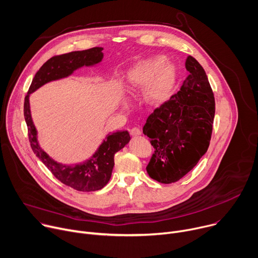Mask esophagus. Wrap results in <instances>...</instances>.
Returning <instances> with one entry per match:
<instances>
[{
  "label": "esophagus",
  "instance_id": "obj_1",
  "mask_svg": "<svg viewBox=\"0 0 258 258\" xmlns=\"http://www.w3.org/2000/svg\"><path fill=\"white\" fill-rule=\"evenodd\" d=\"M130 133H131V135H132L133 137H137V136L141 135V131H140V128H138V127H133V128L130 131Z\"/></svg>",
  "mask_w": 258,
  "mask_h": 258
}]
</instances>
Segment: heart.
<instances>
[{"mask_svg": "<svg viewBox=\"0 0 258 258\" xmlns=\"http://www.w3.org/2000/svg\"><path fill=\"white\" fill-rule=\"evenodd\" d=\"M176 77L174 65L161 56L139 61L127 76L128 88L143 89V97L149 105L157 106L168 98Z\"/></svg>", "mask_w": 258, "mask_h": 258, "instance_id": "1", "label": "heart"}]
</instances>
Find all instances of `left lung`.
Instances as JSON below:
<instances>
[{"mask_svg": "<svg viewBox=\"0 0 258 258\" xmlns=\"http://www.w3.org/2000/svg\"><path fill=\"white\" fill-rule=\"evenodd\" d=\"M189 75L180 90L147 118L143 133L154 148L146 169L150 177L171 183L186 175L206 153L215 102L203 67L186 59Z\"/></svg>", "mask_w": 258, "mask_h": 258, "instance_id": "obj_1", "label": "left lung"}]
</instances>
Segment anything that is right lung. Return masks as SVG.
Here are the masks:
<instances>
[{"label": "right lung", "mask_w": 258, "mask_h": 258, "mask_svg": "<svg viewBox=\"0 0 258 258\" xmlns=\"http://www.w3.org/2000/svg\"><path fill=\"white\" fill-rule=\"evenodd\" d=\"M102 51L103 48L96 47L49 59L35 73L24 99V118L33 153L64 185L82 192L98 191L109 181L114 166L115 153L130 142L128 132L116 131L108 134L95 153L82 163L75 165L59 163L43 150L39 143L38 131L31 118L29 97L33 92L50 82L66 79L84 66L91 67L100 64L103 59Z\"/></svg>", "instance_id": "obj_1"}]
</instances>
